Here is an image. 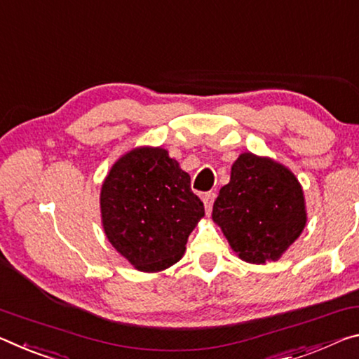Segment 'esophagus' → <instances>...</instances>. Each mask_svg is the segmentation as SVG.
Returning a JSON list of instances; mask_svg holds the SVG:
<instances>
[{
  "label": "esophagus",
  "instance_id": "34e87169",
  "mask_svg": "<svg viewBox=\"0 0 359 359\" xmlns=\"http://www.w3.org/2000/svg\"><path fill=\"white\" fill-rule=\"evenodd\" d=\"M215 198H216V194L215 192H205L202 201L205 203V210H207V215L211 213V208H213V203H215Z\"/></svg>",
  "mask_w": 359,
  "mask_h": 359
}]
</instances>
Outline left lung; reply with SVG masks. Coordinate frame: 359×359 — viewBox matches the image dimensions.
<instances>
[{
	"label": "left lung",
	"mask_w": 359,
	"mask_h": 359,
	"mask_svg": "<svg viewBox=\"0 0 359 359\" xmlns=\"http://www.w3.org/2000/svg\"><path fill=\"white\" fill-rule=\"evenodd\" d=\"M213 219L243 261H277L307 222L302 187L286 167L245 152L215 201Z\"/></svg>",
	"instance_id": "left-lung-1"
}]
</instances>
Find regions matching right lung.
Returning <instances> with one entry per match:
<instances>
[{
	"label": "right lung",
	"instance_id": "add662e5",
	"mask_svg": "<svg viewBox=\"0 0 359 359\" xmlns=\"http://www.w3.org/2000/svg\"><path fill=\"white\" fill-rule=\"evenodd\" d=\"M111 245L143 272L178 262L205 215L191 176L162 148H138L117 161L100 196Z\"/></svg>",
	"mask_w": 359,
	"mask_h": 359
}]
</instances>
